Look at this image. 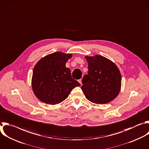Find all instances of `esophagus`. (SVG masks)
Here are the masks:
<instances>
[{
    "label": "esophagus",
    "mask_w": 149,
    "mask_h": 149,
    "mask_svg": "<svg viewBox=\"0 0 149 149\" xmlns=\"http://www.w3.org/2000/svg\"><path fill=\"white\" fill-rule=\"evenodd\" d=\"M78 82H79V84H81V85H82V79H79V80H78Z\"/></svg>",
    "instance_id": "1"
}]
</instances>
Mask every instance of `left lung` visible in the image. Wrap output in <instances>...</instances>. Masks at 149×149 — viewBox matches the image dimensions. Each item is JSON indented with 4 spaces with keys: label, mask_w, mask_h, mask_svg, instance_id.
<instances>
[{
    "label": "left lung",
    "mask_w": 149,
    "mask_h": 149,
    "mask_svg": "<svg viewBox=\"0 0 149 149\" xmlns=\"http://www.w3.org/2000/svg\"><path fill=\"white\" fill-rule=\"evenodd\" d=\"M88 74L82 79L81 89L88 100L96 104H108L119 95L122 77L117 65L100 55L85 57Z\"/></svg>",
    "instance_id": "1"
}]
</instances>
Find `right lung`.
<instances>
[{
  "label": "right lung",
  "mask_w": 149,
  "mask_h": 149,
  "mask_svg": "<svg viewBox=\"0 0 149 149\" xmlns=\"http://www.w3.org/2000/svg\"><path fill=\"white\" fill-rule=\"evenodd\" d=\"M72 54L57 52L47 55L36 64L33 71L31 86L36 96L41 102L56 105L68 96L73 88L80 84L71 77L65 67Z\"/></svg>",
  "instance_id": "right-lung-1"
}]
</instances>
